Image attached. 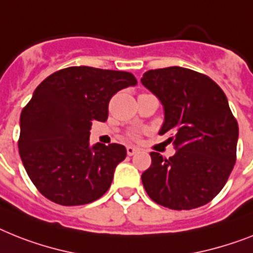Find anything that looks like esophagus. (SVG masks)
Returning <instances> with one entry per match:
<instances>
[{
  "label": "esophagus",
  "instance_id": "esophagus-1",
  "mask_svg": "<svg viewBox=\"0 0 253 253\" xmlns=\"http://www.w3.org/2000/svg\"><path fill=\"white\" fill-rule=\"evenodd\" d=\"M126 152H128L129 156H131L134 155L135 152H138V149L134 147V146H126Z\"/></svg>",
  "mask_w": 253,
  "mask_h": 253
}]
</instances>
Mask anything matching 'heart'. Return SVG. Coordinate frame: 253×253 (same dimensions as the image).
<instances>
[{
  "label": "heart",
  "mask_w": 253,
  "mask_h": 253,
  "mask_svg": "<svg viewBox=\"0 0 253 253\" xmlns=\"http://www.w3.org/2000/svg\"><path fill=\"white\" fill-rule=\"evenodd\" d=\"M129 135H130L131 138H137V137H138V131H130Z\"/></svg>",
  "instance_id": "b5f03b06"
}]
</instances>
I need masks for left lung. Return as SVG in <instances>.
<instances>
[{
	"instance_id": "1",
	"label": "left lung",
	"mask_w": 253,
	"mask_h": 253,
	"mask_svg": "<svg viewBox=\"0 0 253 253\" xmlns=\"http://www.w3.org/2000/svg\"><path fill=\"white\" fill-rule=\"evenodd\" d=\"M141 83L164 107L160 134L172 133L176 154L151 152L142 173L146 193L170 210L210 203L225 186L237 160L238 123L227 98L212 79L182 67L150 70Z\"/></svg>"
}]
</instances>
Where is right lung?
Wrapping results in <instances>:
<instances>
[{"instance_id": "1", "label": "right lung", "mask_w": 253, "mask_h": 253, "mask_svg": "<svg viewBox=\"0 0 253 253\" xmlns=\"http://www.w3.org/2000/svg\"><path fill=\"white\" fill-rule=\"evenodd\" d=\"M124 71L68 67L36 87L20 115L19 154L40 193L60 206L99 199L126 156L123 145H89L91 122H106L114 94L134 86Z\"/></svg>"}]
</instances>
